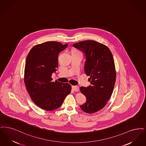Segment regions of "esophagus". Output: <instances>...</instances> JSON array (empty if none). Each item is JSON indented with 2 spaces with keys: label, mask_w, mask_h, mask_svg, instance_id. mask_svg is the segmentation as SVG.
<instances>
[{
  "label": "esophagus",
  "mask_w": 146,
  "mask_h": 146,
  "mask_svg": "<svg viewBox=\"0 0 146 146\" xmlns=\"http://www.w3.org/2000/svg\"><path fill=\"white\" fill-rule=\"evenodd\" d=\"M72 89L75 91V92H78L79 90V87L78 86H72Z\"/></svg>",
  "instance_id": "esophagus-1"
}]
</instances>
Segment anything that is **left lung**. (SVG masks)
<instances>
[{
  "label": "left lung",
  "instance_id": "1",
  "mask_svg": "<svg viewBox=\"0 0 146 146\" xmlns=\"http://www.w3.org/2000/svg\"><path fill=\"white\" fill-rule=\"evenodd\" d=\"M73 46L85 53L84 71L91 84L80 88L87 98L80 108L87 113H95L106 106L113 93L116 78L113 56L108 47L96 41L85 40Z\"/></svg>",
  "mask_w": 146,
  "mask_h": 146
}]
</instances>
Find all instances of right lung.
Wrapping results in <instances>:
<instances>
[{
    "mask_svg": "<svg viewBox=\"0 0 146 146\" xmlns=\"http://www.w3.org/2000/svg\"><path fill=\"white\" fill-rule=\"evenodd\" d=\"M68 45L45 42L34 46L27 57L24 75L26 89L35 104L44 110L59 108L71 92L70 84L53 82L52 78L58 66L59 53Z\"/></svg>",
    "mask_w": 146,
    "mask_h": 146,
    "instance_id": "right-lung-1",
    "label": "right lung"
}]
</instances>
